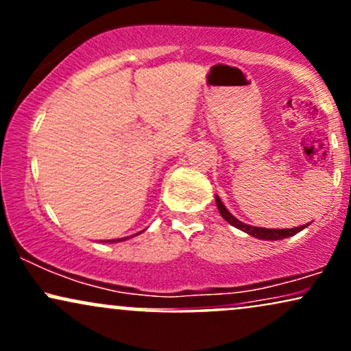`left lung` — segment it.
Masks as SVG:
<instances>
[{
    "mask_svg": "<svg viewBox=\"0 0 351 351\" xmlns=\"http://www.w3.org/2000/svg\"><path fill=\"white\" fill-rule=\"evenodd\" d=\"M216 204H217V209H219V215L224 217V219L228 221L231 226H234L237 229H241V231L247 232L249 236L252 237H257V239L261 241H279V239H285V237H291L293 234H297V232H300L302 229H305L308 226V224H304V226H299V228H292V229H269V228H257V226H251V224H245L243 221H239L237 217H234L231 215V213L228 211L226 206L223 204V201L219 199V196L216 195Z\"/></svg>",
    "mask_w": 351,
    "mask_h": 351,
    "instance_id": "obj_1",
    "label": "left lung"
}]
</instances>
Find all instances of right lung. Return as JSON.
<instances>
[{
  "label": "right lung",
  "mask_w": 351,
  "mask_h": 351,
  "mask_svg": "<svg viewBox=\"0 0 351 351\" xmlns=\"http://www.w3.org/2000/svg\"><path fill=\"white\" fill-rule=\"evenodd\" d=\"M140 234V232H138ZM134 236H136V234H134ZM128 237H122V239H108V241H102V243H120V241H127Z\"/></svg>",
  "instance_id": "obj_1"
}]
</instances>
